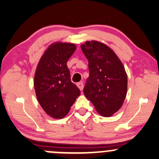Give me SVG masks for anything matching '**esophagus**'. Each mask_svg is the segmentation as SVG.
Returning a JSON list of instances; mask_svg holds the SVG:
<instances>
[{
	"mask_svg": "<svg viewBox=\"0 0 159 159\" xmlns=\"http://www.w3.org/2000/svg\"><path fill=\"white\" fill-rule=\"evenodd\" d=\"M76 85H77V87L79 88V90L82 91V90H83V88H84L83 83H82V82H79V83H77V84Z\"/></svg>",
	"mask_w": 159,
	"mask_h": 159,
	"instance_id": "1",
	"label": "esophagus"
}]
</instances>
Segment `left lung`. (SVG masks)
Listing matches in <instances>:
<instances>
[{
    "instance_id": "left-lung-1",
    "label": "left lung",
    "mask_w": 159,
    "mask_h": 159,
    "mask_svg": "<svg viewBox=\"0 0 159 159\" xmlns=\"http://www.w3.org/2000/svg\"><path fill=\"white\" fill-rule=\"evenodd\" d=\"M88 60L90 75L84 93L102 116H112L122 107L127 93L128 78L123 63L114 51L100 42L81 45Z\"/></svg>"
}]
</instances>
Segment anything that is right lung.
Returning a JSON list of instances; mask_svg holds the SVG:
<instances>
[{
    "instance_id": "obj_1",
    "label": "right lung",
    "mask_w": 159,
    "mask_h": 159,
    "mask_svg": "<svg viewBox=\"0 0 159 159\" xmlns=\"http://www.w3.org/2000/svg\"><path fill=\"white\" fill-rule=\"evenodd\" d=\"M73 43H54L40 58L34 84L42 108L51 117L62 119L67 115L81 92L71 81L67 61L73 54Z\"/></svg>"
}]
</instances>
